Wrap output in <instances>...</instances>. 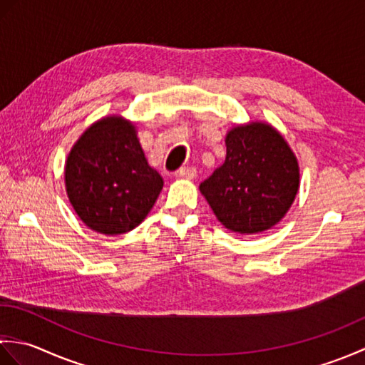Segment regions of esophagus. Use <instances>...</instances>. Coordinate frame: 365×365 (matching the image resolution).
<instances>
[{
	"label": "esophagus",
	"mask_w": 365,
	"mask_h": 365,
	"mask_svg": "<svg viewBox=\"0 0 365 365\" xmlns=\"http://www.w3.org/2000/svg\"><path fill=\"white\" fill-rule=\"evenodd\" d=\"M196 175H197L196 169L191 168V166L180 168L175 173V177H178V178H190V180H192V178H196Z\"/></svg>",
	"instance_id": "esophagus-1"
}]
</instances>
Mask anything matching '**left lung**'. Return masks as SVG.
I'll return each instance as SVG.
<instances>
[{"label":"left lung","mask_w":365,"mask_h":365,"mask_svg":"<svg viewBox=\"0 0 365 365\" xmlns=\"http://www.w3.org/2000/svg\"><path fill=\"white\" fill-rule=\"evenodd\" d=\"M226 149V160L200 183V192L226 229L243 235L271 229L298 192L297 157L282 135L263 122L232 128Z\"/></svg>","instance_id":"left-lung-1"}]
</instances>
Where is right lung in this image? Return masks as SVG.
Instances as JSON below:
<instances>
[{
  "label": "right lung",
  "mask_w": 365,
  "mask_h": 365,
  "mask_svg": "<svg viewBox=\"0 0 365 365\" xmlns=\"http://www.w3.org/2000/svg\"><path fill=\"white\" fill-rule=\"evenodd\" d=\"M66 190L80 220L105 235L135 229L163 188L149 166L136 128L120 115L103 118L84 131L66 163Z\"/></svg>",
  "instance_id": "1"
}]
</instances>
